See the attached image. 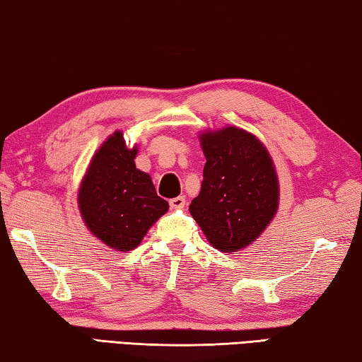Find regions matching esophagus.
<instances>
[{
	"label": "esophagus",
	"instance_id": "esophagus-1",
	"mask_svg": "<svg viewBox=\"0 0 362 362\" xmlns=\"http://www.w3.org/2000/svg\"><path fill=\"white\" fill-rule=\"evenodd\" d=\"M171 210H182L186 206V199L185 197H175L170 200Z\"/></svg>",
	"mask_w": 362,
	"mask_h": 362
}]
</instances>
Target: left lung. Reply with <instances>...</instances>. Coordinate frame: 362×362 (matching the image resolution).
Returning <instances> with one entry per match:
<instances>
[{
  "label": "left lung",
  "mask_w": 362,
  "mask_h": 362,
  "mask_svg": "<svg viewBox=\"0 0 362 362\" xmlns=\"http://www.w3.org/2000/svg\"><path fill=\"white\" fill-rule=\"evenodd\" d=\"M206 157L189 211L214 248L238 251L261 235L278 208L274 162L259 139L237 127L200 136Z\"/></svg>",
  "instance_id": "8db88e82"
}]
</instances>
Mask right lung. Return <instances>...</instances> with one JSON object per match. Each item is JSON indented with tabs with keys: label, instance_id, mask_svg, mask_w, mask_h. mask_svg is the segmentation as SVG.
<instances>
[{
	"label": "right lung",
	"instance_id": "right-lung-1",
	"mask_svg": "<svg viewBox=\"0 0 362 362\" xmlns=\"http://www.w3.org/2000/svg\"><path fill=\"white\" fill-rule=\"evenodd\" d=\"M136 148L129 149L116 132L93 156L79 189V210L95 237L119 251L141 243L146 232L168 210L151 176L135 167Z\"/></svg>",
	"mask_w": 362,
	"mask_h": 362
}]
</instances>
